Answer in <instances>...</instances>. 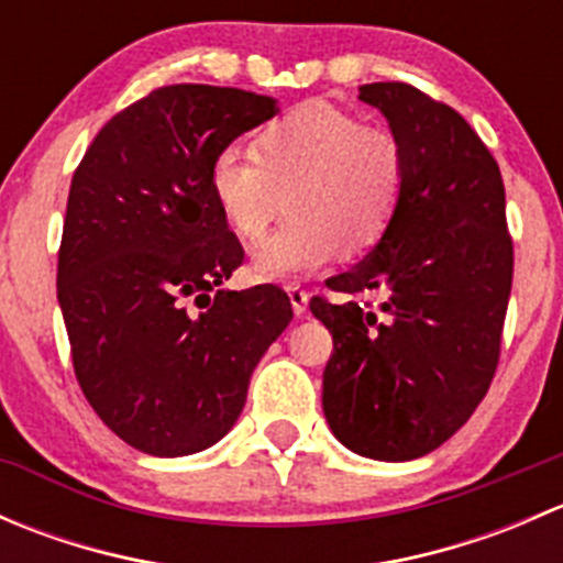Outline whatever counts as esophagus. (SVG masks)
<instances>
[{"mask_svg": "<svg viewBox=\"0 0 563 563\" xmlns=\"http://www.w3.org/2000/svg\"><path fill=\"white\" fill-rule=\"evenodd\" d=\"M288 299H291L294 313L305 316V310H308V291H302L299 286H288Z\"/></svg>", "mask_w": 563, "mask_h": 563, "instance_id": "1", "label": "esophagus"}]
</instances>
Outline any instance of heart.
Instances as JSON below:
<instances>
[{"label":"heart","mask_w":563,"mask_h":563,"mask_svg":"<svg viewBox=\"0 0 563 563\" xmlns=\"http://www.w3.org/2000/svg\"><path fill=\"white\" fill-rule=\"evenodd\" d=\"M209 196L240 240H258L288 196V218L250 258L258 280H294L345 253L373 247L395 220L406 152L384 124L308 103L266 124L253 155L225 146L209 163Z\"/></svg>","instance_id":"heart-1"}]
</instances>
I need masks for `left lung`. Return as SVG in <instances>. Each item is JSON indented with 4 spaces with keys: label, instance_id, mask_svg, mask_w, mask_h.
Wrapping results in <instances>:
<instances>
[{
    "label": "left lung",
    "instance_id": "1",
    "mask_svg": "<svg viewBox=\"0 0 563 563\" xmlns=\"http://www.w3.org/2000/svg\"><path fill=\"white\" fill-rule=\"evenodd\" d=\"M360 100L400 139L406 187L378 245L327 280L349 299L316 297L310 310L334 343L321 395L334 439L400 463L452 439L490 387L512 240L498 163L455 108L400 81L365 84Z\"/></svg>",
    "mask_w": 563,
    "mask_h": 563
}]
</instances>
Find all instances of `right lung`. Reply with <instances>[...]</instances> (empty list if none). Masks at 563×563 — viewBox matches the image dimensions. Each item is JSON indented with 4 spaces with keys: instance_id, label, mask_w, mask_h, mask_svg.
I'll use <instances>...</instances> for the list:
<instances>
[{
    "instance_id": "obj_1",
    "label": "right lung",
    "mask_w": 563,
    "mask_h": 563,
    "mask_svg": "<svg viewBox=\"0 0 563 563\" xmlns=\"http://www.w3.org/2000/svg\"><path fill=\"white\" fill-rule=\"evenodd\" d=\"M275 113L245 89H155L73 174L56 269L73 367L95 413L146 455L218 444L294 318L283 288H220L245 250L207 185L212 157Z\"/></svg>"
}]
</instances>
